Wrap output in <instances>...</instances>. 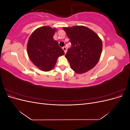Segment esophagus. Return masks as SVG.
<instances>
[{
  "label": "esophagus",
  "instance_id": "obj_1",
  "mask_svg": "<svg viewBox=\"0 0 130 130\" xmlns=\"http://www.w3.org/2000/svg\"><path fill=\"white\" fill-rule=\"evenodd\" d=\"M62 49H63V50H64V53H65V54L67 53V48L66 46H63L62 48Z\"/></svg>",
  "mask_w": 130,
  "mask_h": 130
}]
</instances>
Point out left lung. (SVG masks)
<instances>
[{"instance_id": "8db88e82", "label": "left lung", "mask_w": 130, "mask_h": 130, "mask_svg": "<svg viewBox=\"0 0 130 130\" xmlns=\"http://www.w3.org/2000/svg\"><path fill=\"white\" fill-rule=\"evenodd\" d=\"M63 29L72 44L65 55L72 69L82 74L94 68L99 61L103 49L98 35L85 26L64 27Z\"/></svg>"}]
</instances>
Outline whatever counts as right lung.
<instances>
[{
	"label": "right lung",
	"instance_id": "1",
	"mask_svg": "<svg viewBox=\"0 0 130 130\" xmlns=\"http://www.w3.org/2000/svg\"><path fill=\"white\" fill-rule=\"evenodd\" d=\"M55 31L56 29L48 26L39 27L31 35L27 42V52L29 58L44 72L52 70L57 58L64 54L58 42L54 40Z\"/></svg>",
	"mask_w": 130,
	"mask_h": 130
}]
</instances>
